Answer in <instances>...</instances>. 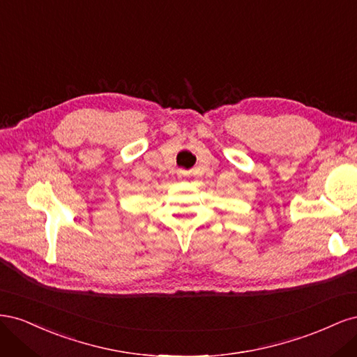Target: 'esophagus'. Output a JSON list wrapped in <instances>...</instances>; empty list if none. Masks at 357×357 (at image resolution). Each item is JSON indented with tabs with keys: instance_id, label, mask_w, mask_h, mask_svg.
<instances>
[{
	"instance_id": "34e87169",
	"label": "esophagus",
	"mask_w": 357,
	"mask_h": 357,
	"mask_svg": "<svg viewBox=\"0 0 357 357\" xmlns=\"http://www.w3.org/2000/svg\"><path fill=\"white\" fill-rule=\"evenodd\" d=\"M183 177H185V176H183Z\"/></svg>"
}]
</instances>
